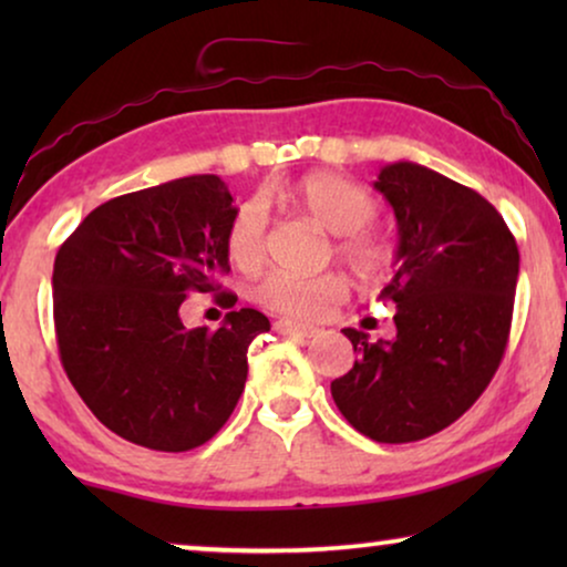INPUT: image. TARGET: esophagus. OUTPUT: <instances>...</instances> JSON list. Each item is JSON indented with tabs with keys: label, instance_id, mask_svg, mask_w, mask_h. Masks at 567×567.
I'll return each instance as SVG.
<instances>
[{
	"label": "esophagus",
	"instance_id": "34e87169",
	"mask_svg": "<svg viewBox=\"0 0 567 567\" xmlns=\"http://www.w3.org/2000/svg\"><path fill=\"white\" fill-rule=\"evenodd\" d=\"M274 328L276 332H281V336H291V338H315L317 332H320L315 324L297 322V320H276Z\"/></svg>",
	"mask_w": 567,
	"mask_h": 567
}]
</instances>
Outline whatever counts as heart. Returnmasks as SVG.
Instances as JSON below:
<instances>
[{"label": "heart", "instance_id": "heart-1", "mask_svg": "<svg viewBox=\"0 0 567 567\" xmlns=\"http://www.w3.org/2000/svg\"><path fill=\"white\" fill-rule=\"evenodd\" d=\"M291 198L309 219L330 235H338L336 255L363 281H377L392 268L390 243L369 227L377 219L379 204L359 183L332 173H317L299 181ZM224 245L237 268L252 270L260 266L268 245V208L260 198H247L235 208ZM250 297L268 312L309 320L328 312L346 297V278L338 274L299 276L274 270L252 286Z\"/></svg>", "mask_w": 567, "mask_h": 567}]
</instances>
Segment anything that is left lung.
<instances>
[{
	"instance_id": "obj_1",
	"label": "left lung",
	"mask_w": 567,
	"mask_h": 567,
	"mask_svg": "<svg viewBox=\"0 0 567 567\" xmlns=\"http://www.w3.org/2000/svg\"><path fill=\"white\" fill-rule=\"evenodd\" d=\"M374 188L398 219L392 340L346 328L353 369L330 384L348 423L379 444L444 431L475 405L508 346L518 247L493 204L415 162L382 167Z\"/></svg>"
}]
</instances>
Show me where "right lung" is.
<instances>
[{"label":"right lung","instance_id":"right-lung-1","mask_svg":"<svg viewBox=\"0 0 567 567\" xmlns=\"http://www.w3.org/2000/svg\"><path fill=\"white\" fill-rule=\"evenodd\" d=\"M235 214L216 175H190L111 198L84 216L53 262L61 367L105 429L154 452H190L229 421L247 348L270 330L258 309L219 330L185 328L190 291H219ZM235 307L231 291L214 293Z\"/></svg>","mask_w":567,"mask_h":567}]
</instances>
